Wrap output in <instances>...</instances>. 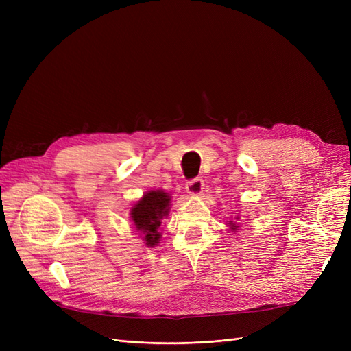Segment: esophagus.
<instances>
[{
	"label": "esophagus",
	"instance_id": "1",
	"mask_svg": "<svg viewBox=\"0 0 351 351\" xmlns=\"http://www.w3.org/2000/svg\"><path fill=\"white\" fill-rule=\"evenodd\" d=\"M204 189H205V183H204V180H202L200 177H196V178L189 180V182L186 183V190H187V193L193 195V196L200 195L202 192H204Z\"/></svg>",
	"mask_w": 351,
	"mask_h": 351
}]
</instances>
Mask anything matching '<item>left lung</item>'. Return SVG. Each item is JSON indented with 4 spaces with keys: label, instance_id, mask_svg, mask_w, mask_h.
Returning <instances> with one entry per match:
<instances>
[{
    "label": "left lung",
    "instance_id": "obj_1",
    "mask_svg": "<svg viewBox=\"0 0 351 351\" xmlns=\"http://www.w3.org/2000/svg\"><path fill=\"white\" fill-rule=\"evenodd\" d=\"M230 224H231V230H236L237 228L234 224H232V222H230Z\"/></svg>",
    "mask_w": 351,
    "mask_h": 351
}]
</instances>
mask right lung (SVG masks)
Returning a JSON list of instances; mask_svg holds the SVG:
<instances>
[{
    "label": "right lung",
    "mask_w": 351,
    "mask_h": 351,
    "mask_svg": "<svg viewBox=\"0 0 351 351\" xmlns=\"http://www.w3.org/2000/svg\"><path fill=\"white\" fill-rule=\"evenodd\" d=\"M169 196L164 192L146 193L132 209V219L136 228L145 234L147 246L154 247L161 239L158 227L161 226V219L168 214Z\"/></svg>",
    "instance_id": "obj_1"
}]
</instances>
